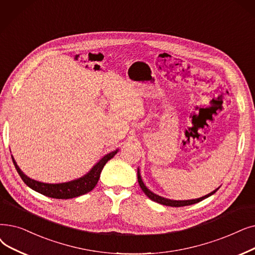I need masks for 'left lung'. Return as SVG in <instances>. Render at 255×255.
Here are the masks:
<instances>
[{"instance_id":"1","label":"left lung","mask_w":255,"mask_h":255,"mask_svg":"<svg viewBox=\"0 0 255 255\" xmlns=\"http://www.w3.org/2000/svg\"><path fill=\"white\" fill-rule=\"evenodd\" d=\"M137 180H138V184H139V186H140V189H141V191L145 193L146 195H147V197H149L152 201H154V202H157V203H159V204H162V205H167V206H172V207H180V206H186V205H192V204H195V203H198V202H200V201H202V200H204L205 198H207V197H209V196H212V195H214L218 190H219V187L217 190H215L214 192H212V193H209V194H207V195H205L204 197H201V198H198V199H193V200H186V201H176V200H170V199H165V198H162V197H160V196H158V195H155L154 193H152L151 191H149L147 187H146V185L143 184V182H142V180H141V178H140V175H139V172H138V175H137Z\"/></svg>"}]
</instances>
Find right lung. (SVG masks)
Segmentation results:
<instances>
[{
  "label": "right lung",
  "mask_w": 255,
  "mask_h": 255,
  "mask_svg": "<svg viewBox=\"0 0 255 255\" xmlns=\"http://www.w3.org/2000/svg\"><path fill=\"white\" fill-rule=\"evenodd\" d=\"M118 153V150L110 152L107 155L99 161L95 167L88 172L85 176L81 177L79 179H76L70 182H64V183H57V184H51V183H43L39 182L36 180H33L29 177H27L23 172L20 171V169L17 167V164L15 160L12 157V161L14 167L20 176V178L23 179V181L31 187L32 190H34L41 195H45L50 198H55V199H71L78 197L81 195H84L88 192H91L96 184L99 181V178H100V174L104 168L105 163L112 159L115 155Z\"/></svg>",
  "instance_id": "obj_1"
}]
</instances>
